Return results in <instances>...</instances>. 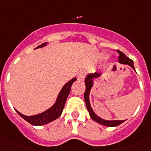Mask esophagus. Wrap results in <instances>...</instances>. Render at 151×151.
<instances>
[{"instance_id":"obj_1","label":"esophagus","mask_w":151,"mask_h":151,"mask_svg":"<svg viewBox=\"0 0 151 151\" xmlns=\"http://www.w3.org/2000/svg\"><path fill=\"white\" fill-rule=\"evenodd\" d=\"M85 76H86V71H85V70L80 71L78 75V79L79 81H83L85 80Z\"/></svg>"}]
</instances>
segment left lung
<instances>
[{
	"instance_id": "8db88e82",
	"label": "left lung",
	"mask_w": 151,
	"mask_h": 151,
	"mask_svg": "<svg viewBox=\"0 0 151 151\" xmlns=\"http://www.w3.org/2000/svg\"><path fill=\"white\" fill-rule=\"evenodd\" d=\"M117 52L119 53L118 62H119L120 63L127 64V65H129V66H131L132 68L135 70V67H134L133 66V61H132L131 59L128 58V57H127L123 52H121V51L117 50ZM100 75L101 73H99V72H96V73H89V74L86 76V78H85V86H86V88H85V94H84V98H85L86 107H87L88 110V112H89L91 118L96 122L108 127L117 126V125H120L122 123H123L125 120H124V121H117H117H106V120L102 119L101 117H98V116L95 114L93 110H92V108L91 107V105H90L89 94L90 91H91V88H92V85H93V79H94V78H99Z\"/></svg>"
}]
</instances>
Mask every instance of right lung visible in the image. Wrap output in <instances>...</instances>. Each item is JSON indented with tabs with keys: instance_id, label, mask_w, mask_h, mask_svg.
Segmentation results:
<instances>
[{
	"instance_id": "1",
	"label": "right lung",
	"mask_w": 151,
	"mask_h": 151,
	"mask_svg": "<svg viewBox=\"0 0 151 151\" xmlns=\"http://www.w3.org/2000/svg\"><path fill=\"white\" fill-rule=\"evenodd\" d=\"M46 45H47V42L41 44V45L37 46L36 48H42L44 46H45ZM76 80H77L76 78H73V79L69 81L68 82L66 83V85L63 87L60 92L59 93L54 105L47 110L44 111L43 113H41V114H38L37 115H33V116H26V115L22 114L21 113H19L18 110H15L16 112L23 119H25L27 122H29V124H33V125H43V124H48L49 122L57 119L62 114L64 106H65V103H66V99H67V97H68L69 94H70V92L71 86H72L73 83Z\"/></svg>"
}]
</instances>
